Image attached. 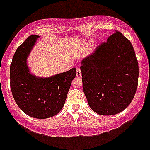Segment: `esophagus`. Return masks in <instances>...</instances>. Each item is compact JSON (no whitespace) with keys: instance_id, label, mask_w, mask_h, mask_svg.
Masks as SVG:
<instances>
[{"instance_id":"1","label":"esophagus","mask_w":150,"mask_h":150,"mask_svg":"<svg viewBox=\"0 0 150 150\" xmlns=\"http://www.w3.org/2000/svg\"><path fill=\"white\" fill-rule=\"evenodd\" d=\"M76 77H78V78L82 77V73H81L80 69H79V68H76Z\"/></svg>"}]
</instances>
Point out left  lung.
Wrapping results in <instances>:
<instances>
[{
    "label": "left lung",
    "instance_id": "8db88e82",
    "mask_svg": "<svg viewBox=\"0 0 150 150\" xmlns=\"http://www.w3.org/2000/svg\"><path fill=\"white\" fill-rule=\"evenodd\" d=\"M82 89L88 103L100 115H114L131 103L138 82L132 45L115 31L81 62Z\"/></svg>",
    "mask_w": 150,
    "mask_h": 150
}]
</instances>
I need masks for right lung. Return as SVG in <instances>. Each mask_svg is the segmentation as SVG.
<instances>
[{
    "instance_id": "obj_1",
    "label": "right lung",
    "mask_w": 150,
    "mask_h": 150,
    "mask_svg": "<svg viewBox=\"0 0 150 150\" xmlns=\"http://www.w3.org/2000/svg\"><path fill=\"white\" fill-rule=\"evenodd\" d=\"M38 35H32L17 48L10 65V88L18 106L29 116L45 119L55 116L64 106L76 68L50 77L30 73L27 57Z\"/></svg>"
}]
</instances>
